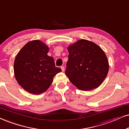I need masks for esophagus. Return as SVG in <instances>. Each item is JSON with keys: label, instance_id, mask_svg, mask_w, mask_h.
<instances>
[{"label": "esophagus", "instance_id": "obj_1", "mask_svg": "<svg viewBox=\"0 0 129 129\" xmlns=\"http://www.w3.org/2000/svg\"><path fill=\"white\" fill-rule=\"evenodd\" d=\"M61 70H62V72H63V71H65V68H64V67H63V66H61Z\"/></svg>", "mask_w": 129, "mask_h": 129}]
</instances>
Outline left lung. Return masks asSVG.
<instances>
[{"mask_svg": "<svg viewBox=\"0 0 129 129\" xmlns=\"http://www.w3.org/2000/svg\"><path fill=\"white\" fill-rule=\"evenodd\" d=\"M69 55L66 74L81 90L98 87L108 74L109 63L104 50L93 42L81 39L67 48Z\"/></svg>", "mask_w": 129, "mask_h": 129, "instance_id": "left-lung-1", "label": "left lung"}]
</instances>
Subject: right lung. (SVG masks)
I'll return each instance as SVG.
<instances>
[{
  "instance_id": "right-lung-1",
  "label": "right lung",
  "mask_w": 129,
  "mask_h": 129,
  "mask_svg": "<svg viewBox=\"0 0 129 129\" xmlns=\"http://www.w3.org/2000/svg\"><path fill=\"white\" fill-rule=\"evenodd\" d=\"M49 47L39 40L28 42L19 50L14 61V75L18 83L33 94L45 92L53 77L62 71L48 55Z\"/></svg>"
}]
</instances>
